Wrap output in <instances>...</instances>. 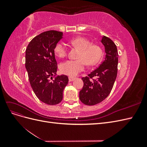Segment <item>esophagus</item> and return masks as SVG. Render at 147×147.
Instances as JSON below:
<instances>
[{
	"label": "esophagus",
	"instance_id": "esophagus-1",
	"mask_svg": "<svg viewBox=\"0 0 147 147\" xmlns=\"http://www.w3.org/2000/svg\"><path fill=\"white\" fill-rule=\"evenodd\" d=\"M75 79V77H69V82H72L73 80H74Z\"/></svg>",
	"mask_w": 147,
	"mask_h": 147
}]
</instances>
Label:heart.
<instances>
[{
  "label": "heart",
  "instance_id": "b5f03b06",
  "mask_svg": "<svg viewBox=\"0 0 147 147\" xmlns=\"http://www.w3.org/2000/svg\"><path fill=\"white\" fill-rule=\"evenodd\" d=\"M74 47L80 50L77 60H68L60 65L61 72L70 76H75L84 70L86 64L94 65L98 63L102 56V50L100 46L92 45V43L84 37H77L70 40ZM56 55L63 58L67 55L68 48L63 42L57 43L55 47Z\"/></svg>",
  "mask_w": 147,
  "mask_h": 147
}]
</instances>
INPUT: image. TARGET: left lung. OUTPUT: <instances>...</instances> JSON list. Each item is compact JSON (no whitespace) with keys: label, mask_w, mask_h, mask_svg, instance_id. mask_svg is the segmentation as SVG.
Here are the masks:
<instances>
[{"label":"left lung","mask_w":147,"mask_h":147,"mask_svg":"<svg viewBox=\"0 0 147 147\" xmlns=\"http://www.w3.org/2000/svg\"><path fill=\"white\" fill-rule=\"evenodd\" d=\"M101 42L105 47L106 53L104 61L88 76L82 78L84 84L80 91L79 98L87 105L97 104L107 98L117 76L118 54L117 46L106 36L102 37ZM94 77L96 78L94 79Z\"/></svg>","instance_id":"1"}]
</instances>
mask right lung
Wrapping results in <instances>:
<instances>
[{"label": "right lung", "mask_w": 147, "mask_h": 147, "mask_svg": "<svg viewBox=\"0 0 147 147\" xmlns=\"http://www.w3.org/2000/svg\"><path fill=\"white\" fill-rule=\"evenodd\" d=\"M63 34L53 30L42 32L29 42L26 50L25 65L30 86L40 100L51 105L63 100L64 89L69 82L65 75L53 78L57 69L55 47Z\"/></svg>", "instance_id": "1"}]
</instances>
